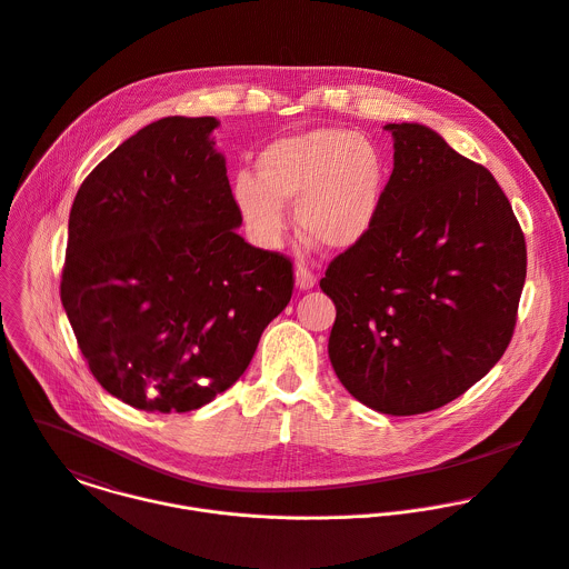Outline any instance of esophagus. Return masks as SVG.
<instances>
[{"label":"esophagus","mask_w":569,"mask_h":569,"mask_svg":"<svg viewBox=\"0 0 569 569\" xmlns=\"http://www.w3.org/2000/svg\"><path fill=\"white\" fill-rule=\"evenodd\" d=\"M296 287H298L300 291H309V289L316 287V276H313L305 264H300V267L296 269Z\"/></svg>","instance_id":"obj_1"}]
</instances>
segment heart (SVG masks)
I'll use <instances>...</instances> for the list:
<instances>
[{
  "instance_id": "heart-1",
  "label": "heart",
  "mask_w": 569,
  "mask_h": 569,
  "mask_svg": "<svg viewBox=\"0 0 569 569\" xmlns=\"http://www.w3.org/2000/svg\"><path fill=\"white\" fill-rule=\"evenodd\" d=\"M258 177L236 174L233 204L256 244L271 249L284 231V202L296 224L329 251L358 247L376 227L388 183L386 157L367 137L316 128L267 146Z\"/></svg>"
}]
</instances>
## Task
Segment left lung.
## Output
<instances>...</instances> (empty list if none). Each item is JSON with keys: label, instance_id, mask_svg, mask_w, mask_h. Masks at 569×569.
Instances as JSON below:
<instances>
[{"label": "left lung", "instance_id": "left-lung-1", "mask_svg": "<svg viewBox=\"0 0 569 569\" xmlns=\"http://www.w3.org/2000/svg\"><path fill=\"white\" fill-rule=\"evenodd\" d=\"M392 174L378 222L320 280L336 305L329 360L383 415L435 410L506 353L526 240L495 177L421 123H388Z\"/></svg>", "mask_w": 569, "mask_h": 569}]
</instances>
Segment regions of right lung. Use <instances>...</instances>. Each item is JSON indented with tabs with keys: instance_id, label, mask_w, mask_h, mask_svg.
Listing matches in <instances>:
<instances>
[{
	"instance_id": "add662e5",
	"label": "right lung",
	"mask_w": 569,
	"mask_h": 569,
	"mask_svg": "<svg viewBox=\"0 0 569 569\" xmlns=\"http://www.w3.org/2000/svg\"><path fill=\"white\" fill-rule=\"evenodd\" d=\"M213 117H166L74 196L61 302L97 381L148 412H188L249 367L293 291L291 262L236 233Z\"/></svg>"
}]
</instances>
